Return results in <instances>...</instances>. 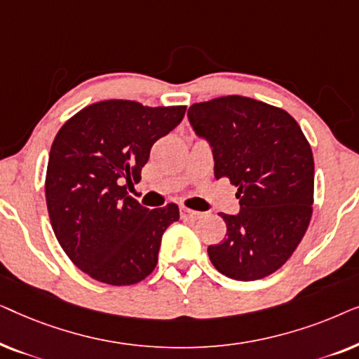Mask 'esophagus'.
<instances>
[{
  "instance_id": "obj_1",
  "label": "esophagus",
  "mask_w": 359,
  "mask_h": 359,
  "mask_svg": "<svg viewBox=\"0 0 359 359\" xmlns=\"http://www.w3.org/2000/svg\"><path fill=\"white\" fill-rule=\"evenodd\" d=\"M199 215H201V212H196V210L181 208V219H184V220H196V219H199Z\"/></svg>"
}]
</instances>
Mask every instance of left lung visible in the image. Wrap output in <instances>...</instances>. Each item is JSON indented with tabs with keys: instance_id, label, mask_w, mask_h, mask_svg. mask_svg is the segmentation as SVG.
Masks as SVG:
<instances>
[{
	"instance_id": "left-lung-1",
	"label": "left lung",
	"mask_w": 359,
	"mask_h": 359,
	"mask_svg": "<svg viewBox=\"0 0 359 359\" xmlns=\"http://www.w3.org/2000/svg\"><path fill=\"white\" fill-rule=\"evenodd\" d=\"M208 142L215 178L238 188L240 212L219 215L227 233L208 253L219 273L255 281L287 262L312 217L313 156L294 117L245 96L215 97L188 109Z\"/></svg>"
}]
</instances>
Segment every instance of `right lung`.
<instances>
[{"mask_svg": "<svg viewBox=\"0 0 359 359\" xmlns=\"http://www.w3.org/2000/svg\"><path fill=\"white\" fill-rule=\"evenodd\" d=\"M184 112L186 106L101 101L58 130L47 165L48 217L63 252L96 281L129 286L155 269L161 237L180 209L168 204L150 210L127 189L140 180L151 145Z\"/></svg>", "mask_w": 359, "mask_h": 359, "instance_id": "obj_1", "label": "right lung"}]
</instances>
